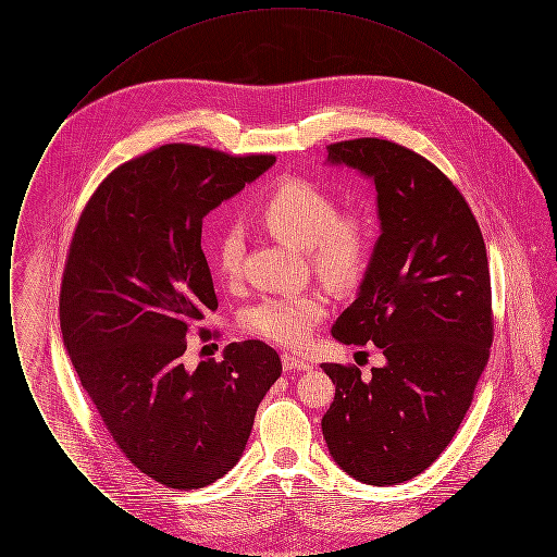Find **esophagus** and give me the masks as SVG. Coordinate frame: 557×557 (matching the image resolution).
<instances>
[{"instance_id":"1","label":"esophagus","mask_w":557,"mask_h":557,"mask_svg":"<svg viewBox=\"0 0 557 557\" xmlns=\"http://www.w3.org/2000/svg\"><path fill=\"white\" fill-rule=\"evenodd\" d=\"M282 363H284V370H296V371H309L313 366L309 361H305L302 357H296V355H282Z\"/></svg>"}]
</instances>
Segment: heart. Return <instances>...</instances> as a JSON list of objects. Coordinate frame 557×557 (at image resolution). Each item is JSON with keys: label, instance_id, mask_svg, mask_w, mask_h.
<instances>
[{"label": "heart", "instance_id": "b5f03b06", "mask_svg": "<svg viewBox=\"0 0 557 557\" xmlns=\"http://www.w3.org/2000/svg\"><path fill=\"white\" fill-rule=\"evenodd\" d=\"M259 221L271 234L305 248L309 263L332 284H350L363 269L368 230L357 212H338L334 200L300 180L271 189L259 205ZM244 263V232L232 223L214 239L212 265L221 280L236 282ZM330 311L323 292L273 294L248 307L242 327L275 345H307Z\"/></svg>", "mask_w": 557, "mask_h": 557}]
</instances>
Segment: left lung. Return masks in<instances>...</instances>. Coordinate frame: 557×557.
I'll return each instance as SVG.
<instances>
[{"label":"left lung","mask_w":557,"mask_h":557,"mask_svg":"<svg viewBox=\"0 0 557 557\" xmlns=\"http://www.w3.org/2000/svg\"><path fill=\"white\" fill-rule=\"evenodd\" d=\"M332 164L373 180L382 234L357 300L332 327L371 341L384 368L321 363L336 395L323 438L346 474L397 484L422 474L463 422L493 345L491 273L476 216L422 154L377 137L327 146Z\"/></svg>","instance_id":"1"}]
</instances>
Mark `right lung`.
<instances>
[{
    "instance_id": "add662e5",
    "label": "right lung",
    "mask_w": 557,
    "mask_h": 557,
    "mask_svg": "<svg viewBox=\"0 0 557 557\" xmlns=\"http://www.w3.org/2000/svg\"><path fill=\"white\" fill-rule=\"evenodd\" d=\"M273 162L159 146L108 173L69 246L60 330L81 386L121 453L169 488H202L238 463L282 373L261 341L184 366L187 332L216 309L202 219Z\"/></svg>"
}]
</instances>
